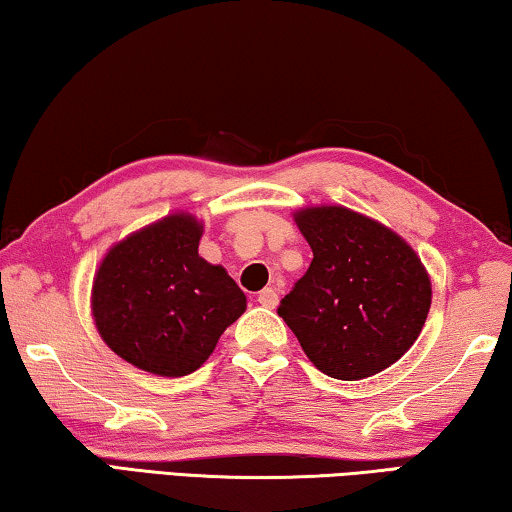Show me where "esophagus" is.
Segmentation results:
<instances>
[{"instance_id": "34e87169", "label": "esophagus", "mask_w": 512, "mask_h": 512, "mask_svg": "<svg viewBox=\"0 0 512 512\" xmlns=\"http://www.w3.org/2000/svg\"><path fill=\"white\" fill-rule=\"evenodd\" d=\"M258 302H261L263 307L274 309V307H277V302H279V295H277V291H274V288H263V291L258 293Z\"/></svg>"}]
</instances>
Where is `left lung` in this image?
I'll return each mask as SVG.
<instances>
[{
	"label": "left lung",
	"instance_id": "left-lung-1",
	"mask_svg": "<svg viewBox=\"0 0 512 512\" xmlns=\"http://www.w3.org/2000/svg\"><path fill=\"white\" fill-rule=\"evenodd\" d=\"M293 217L314 258L277 314L302 351L316 369L342 381L395 365L432 305L420 256L388 226L342 205L302 207Z\"/></svg>",
	"mask_w": 512,
	"mask_h": 512
}]
</instances>
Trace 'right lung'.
I'll list each match as a JSON object with an SVG mask.
<instances>
[{"label":"right lung","mask_w":512,"mask_h":512,"mask_svg":"<svg viewBox=\"0 0 512 512\" xmlns=\"http://www.w3.org/2000/svg\"><path fill=\"white\" fill-rule=\"evenodd\" d=\"M201 235L194 214L173 212L113 244L94 274L96 330L143 372H196L247 309L228 272L198 256Z\"/></svg>","instance_id":"right-lung-1"}]
</instances>
